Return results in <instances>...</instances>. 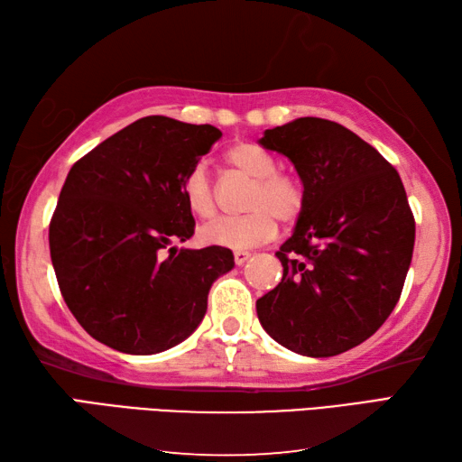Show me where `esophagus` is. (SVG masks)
<instances>
[{
  "label": "esophagus",
  "instance_id": "obj_1",
  "mask_svg": "<svg viewBox=\"0 0 462 462\" xmlns=\"http://www.w3.org/2000/svg\"><path fill=\"white\" fill-rule=\"evenodd\" d=\"M235 263H237V265H245V263L249 261V257H251V253L249 251H235Z\"/></svg>",
  "mask_w": 462,
  "mask_h": 462
}]
</instances>
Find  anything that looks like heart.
Instances as JSON below:
<instances>
[{
	"label": "heart",
	"mask_w": 462,
	"mask_h": 462,
	"mask_svg": "<svg viewBox=\"0 0 462 462\" xmlns=\"http://www.w3.org/2000/svg\"><path fill=\"white\" fill-rule=\"evenodd\" d=\"M225 159L235 171L253 179L247 213L239 217H223L207 225L201 237L219 247L249 249L275 237L277 219L293 223L305 207V189L297 177L279 173L275 157L249 141H239L225 152ZM183 201L197 219H211L217 213L215 187L205 167L197 165L181 183Z\"/></svg>",
	"instance_id": "b5f03b06"
}]
</instances>
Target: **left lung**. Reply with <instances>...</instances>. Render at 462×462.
<instances>
[{
  "label": "left lung",
  "mask_w": 462,
  "mask_h": 462,
  "mask_svg": "<svg viewBox=\"0 0 462 462\" xmlns=\"http://www.w3.org/2000/svg\"><path fill=\"white\" fill-rule=\"evenodd\" d=\"M259 143L289 157L305 207L275 253L281 283L257 300L263 328L305 356L366 341L393 313L415 247V217L387 159L343 125L299 117Z\"/></svg>",
  "instance_id": "obj_1"
}]
</instances>
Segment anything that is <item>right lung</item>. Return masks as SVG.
Returning <instances> with one entry per match:
<instances>
[{
  "mask_svg": "<svg viewBox=\"0 0 462 462\" xmlns=\"http://www.w3.org/2000/svg\"><path fill=\"white\" fill-rule=\"evenodd\" d=\"M219 139L213 125L149 116L71 167L50 223V253L65 305L99 343L153 355L203 321L233 253L171 245L195 233L181 183Z\"/></svg>",
  "mask_w": 462,
  "mask_h": 462,
  "instance_id": "1",
  "label": "right lung"
}]
</instances>
